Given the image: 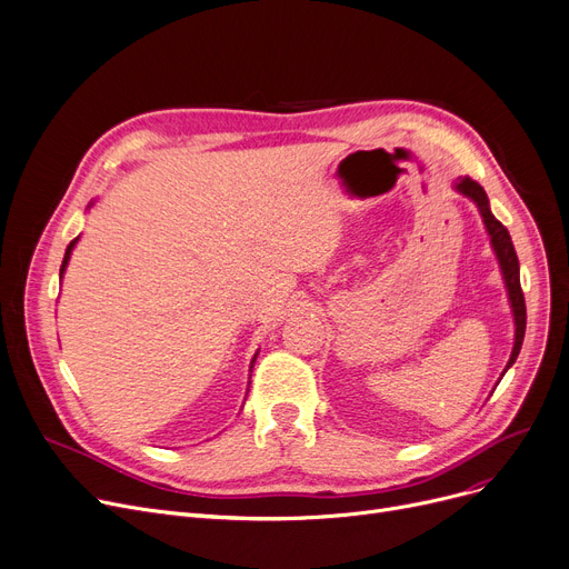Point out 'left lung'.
<instances>
[{"instance_id":"8db88e82","label":"left lung","mask_w":569,"mask_h":569,"mask_svg":"<svg viewBox=\"0 0 569 569\" xmlns=\"http://www.w3.org/2000/svg\"><path fill=\"white\" fill-rule=\"evenodd\" d=\"M456 189L461 194L470 197L479 206L486 231H489V236H491V246H493V250L498 254V261H500V268H502L505 284H507V291H509V301H511V308H513V323H517V340H513V349H511V357H509V363H507V368H509L513 361H517L521 345H523V336H526V299H523L521 278H519V257H517V250H513V246H511L509 231L493 218V212L489 208V197H486L483 187L477 180H472L470 176H466V178L456 182ZM507 368H505V372H507ZM500 380H502V377H500Z\"/></svg>"}]
</instances>
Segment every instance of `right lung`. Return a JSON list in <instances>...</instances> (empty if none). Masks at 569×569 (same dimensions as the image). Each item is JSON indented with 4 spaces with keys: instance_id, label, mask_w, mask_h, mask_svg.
Instances as JSON below:
<instances>
[{
    "instance_id": "obj_1",
    "label": "right lung",
    "mask_w": 569,
    "mask_h": 569,
    "mask_svg": "<svg viewBox=\"0 0 569 569\" xmlns=\"http://www.w3.org/2000/svg\"><path fill=\"white\" fill-rule=\"evenodd\" d=\"M76 240H78V238H73V240L69 242V248H67V254H64V261H62V268H60V276L64 273V268H67V261H69V257H71V250H73V246H76ZM254 359H257V357H254Z\"/></svg>"
}]
</instances>
